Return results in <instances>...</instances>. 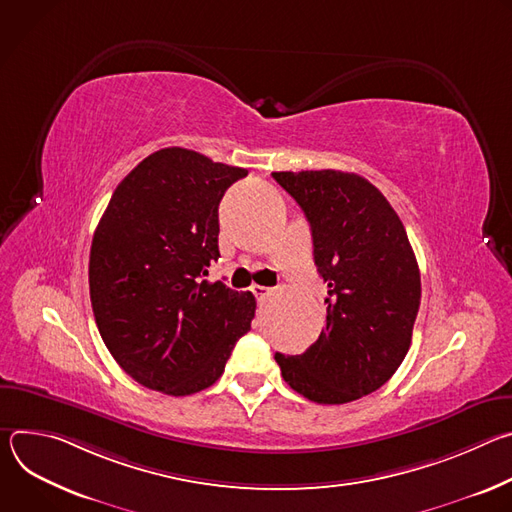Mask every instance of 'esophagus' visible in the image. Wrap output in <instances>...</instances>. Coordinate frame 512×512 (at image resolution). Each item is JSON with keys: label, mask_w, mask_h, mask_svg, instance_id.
<instances>
[{"label": "esophagus", "mask_w": 512, "mask_h": 512, "mask_svg": "<svg viewBox=\"0 0 512 512\" xmlns=\"http://www.w3.org/2000/svg\"><path fill=\"white\" fill-rule=\"evenodd\" d=\"M251 291H253V296L257 298V300H265L267 296H269V291H271V287H265V285H253L251 287Z\"/></svg>", "instance_id": "34e87169"}]
</instances>
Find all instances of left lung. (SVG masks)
<instances>
[{
  "label": "left lung",
  "instance_id": "left-lung-1",
  "mask_svg": "<svg viewBox=\"0 0 512 512\" xmlns=\"http://www.w3.org/2000/svg\"><path fill=\"white\" fill-rule=\"evenodd\" d=\"M310 223L328 283L326 326L296 356L275 352L283 381L322 405L383 387L411 346L421 277L401 218L369 180L338 170L273 172Z\"/></svg>",
  "mask_w": 512,
  "mask_h": 512
}]
</instances>
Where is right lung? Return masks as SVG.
I'll return each instance as SVG.
<instances>
[{
  "mask_svg": "<svg viewBox=\"0 0 512 512\" xmlns=\"http://www.w3.org/2000/svg\"><path fill=\"white\" fill-rule=\"evenodd\" d=\"M245 168L164 148L115 188L97 225L89 287L97 328L139 385L184 397L223 375L251 330L255 298L208 283L218 253V204Z\"/></svg>",
  "mask_w": 512,
  "mask_h": 512,
  "instance_id": "add662e5",
  "label": "right lung"
}]
</instances>
